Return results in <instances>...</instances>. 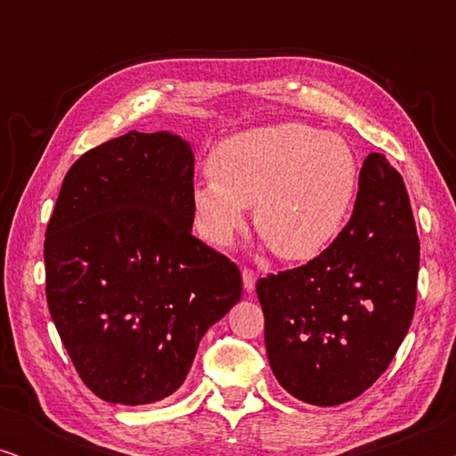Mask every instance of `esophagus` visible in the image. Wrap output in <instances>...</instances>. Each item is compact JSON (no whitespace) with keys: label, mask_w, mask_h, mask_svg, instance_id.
Masks as SVG:
<instances>
[{"label":"esophagus","mask_w":456,"mask_h":456,"mask_svg":"<svg viewBox=\"0 0 456 456\" xmlns=\"http://www.w3.org/2000/svg\"><path fill=\"white\" fill-rule=\"evenodd\" d=\"M255 280H257V273L251 267H242V284H245V290L251 292L255 289Z\"/></svg>","instance_id":"esophagus-1"}]
</instances>
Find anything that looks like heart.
<instances>
[{"mask_svg": "<svg viewBox=\"0 0 456 456\" xmlns=\"http://www.w3.org/2000/svg\"><path fill=\"white\" fill-rule=\"evenodd\" d=\"M209 176L192 186L199 232L226 247L253 224L280 259H315L345 230L359 189V161L338 134L303 122H280L217 142Z\"/></svg>", "mask_w": 456, "mask_h": 456, "instance_id": "obj_1", "label": "heart"}]
</instances>
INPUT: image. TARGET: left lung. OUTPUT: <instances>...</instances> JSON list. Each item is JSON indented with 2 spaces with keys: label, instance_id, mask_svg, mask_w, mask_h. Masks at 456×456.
I'll return each mask as SVG.
<instances>
[{
  "label": "left lung",
  "instance_id": "left-lung-1",
  "mask_svg": "<svg viewBox=\"0 0 456 456\" xmlns=\"http://www.w3.org/2000/svg\"><path fill=\"white\" fill-rule=\"evenodd\" d=\"M417 272L419 236L403 176L370 153L338 239L305 265L257 280L267 359L282 388L320 407L363 395L409 332Z\"/></svg>",
  "mask_w": 456,
  "mask_h": 456
}]
</instances>
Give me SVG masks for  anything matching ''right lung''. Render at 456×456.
<instances>
[{
    "label": "right lung",
    "instance_id": "right-lung-1",
    "mask_svg": "<svg viewBox=\"0 0 456 456\" xmlns=\"http://www.w3.org/2000/svg\"><path fill=\"white\" fill-rule=\"evenodd\" d=\"M191 147L130 133L74 161L45 232V297L93 395L149 404L191 371L199 340L242 295L239 265L191 232Z\"/></svg>",
    "mask_w": 456,
    "mask_h": 456
}]
</instances>
